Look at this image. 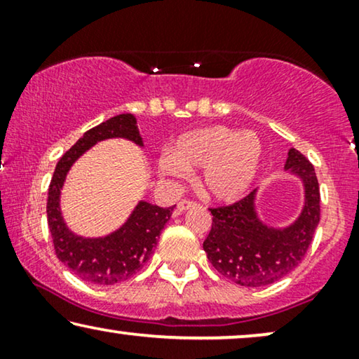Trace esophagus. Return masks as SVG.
Wrapping results in <instances>:
<instances>
[{
  "label": "esophagus",
  "mask_w": 359,
  "mask_h": 359,
  "mask_svg": "<svg viewBox=\"0 0 359 359\" xmlns=\"http://www.w3.org/2000/svg\"><path fill=\"white\" fill-rule=\"evenodd\" d=\"M191 208H196V203H193V201H181V203H178V208H176V214H183L184 210H188Z\"/></svg>",
  "instance_id": "34e87169"
}]
</instances>
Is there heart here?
<instances>
[{
    "mask_svg": "<svg viewBox=\"0 0 359 359\" xmlns=\"http://www.w3.org/2000/svg\"><path fill=\"white\" fill-rule=\"evenodd\" d=\"M263 142L255 132L227 126L199 127L181 134L156 161L163 176L184 180L201 170V188L217 203H233L252 188L263 161Z\"/></svg>",
    "mask_w": 359,
    "mask_h": 359,
    "instance_id": "b5f03b06",
    "label": "heart"
}]
</instances>
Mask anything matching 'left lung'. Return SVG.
Here are the masks:
<instances>
[{
	"instance_id": "left-lung-1",
	"label": "left lung",
	"mask_w": 359,
	"mask_h": 359,
	"mask_svg": "<svg viewBox=\"0 0 359 359\" xmlns=\"http://www.w3.org/2000/svg\"><path fill=\"white\" fill-rule=\"evenodd\" d=\"M284 171L301 181L304 191L302 208L292 222L273 225L259 215V188L232 205L210 209L212 229L203 248L210 264L238 286L262 287L287 276L306 257L320 222L313 166L301 151L289 149Z\"/></svg>"
}]
</instances>
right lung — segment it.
I'll use <instances>...</instances> for the list:
<instances>
[{"label":"right lung","mask_w":359,"mask_h":359,"mask_svg":"<svg viewBox=\"0 0 359 359\" xmlns=\"http://www.w3.org/2000/svg\"><path fill=\"white\" fill-rule=\"evenodd\" d=\"M126 139L144 149L134 114H119L83 134L80 140L58 160L47 201L48 229L55 255L73 274L86 283L111 286L134 276L151 257L158 237L175 205L160 208L139 201L119 229L101 237H83L73 232L62 212V189L72 166L100 142Z\"/></svg>","instance_id":"right-lung-1"}]
</instances>
